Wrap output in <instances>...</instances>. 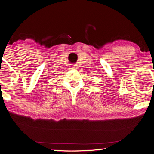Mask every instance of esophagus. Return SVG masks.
I'll return each mask as SVG.
<instances>
[{
    "instance_id": "34e87169",
    "label": "esophagus",
    "mask_w": 154,
    "mask_h": 154,
    "mask_svg": "<svg viewBox=\"0 0 154 154\" xmlns=\"http://www.w3.org/2000/svg\"><path fill=\"white\" fill-rule=\"evenodd\" d=\"M75 68H77V66H76V65H72V66H71L70 69H75Z\"/></svg>"
}]
</instances>
